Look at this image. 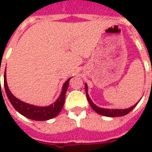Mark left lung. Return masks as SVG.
Wrapping results in <instances>:
<instances>
[{"label":"left lung","mask_w":152,"mask_h":152,"mask_svg":"<svg viewBox=\"0 0 152 152\" xmlns=\"http://www.w3.org/2000/svg\"><path fill=\"white\" fill-rule=\"evenodd\" d=\"M85 91H86V95H87V98H88V102L90 104V106H91V108L94 110L97 113L100 114V115L102 116H106V117H111V118H114V117H121V116H125L126 114L129 113L130 111L132 110L133 109L136 107L138 102L135 104L134 106H131L129 108L127 109H104L101 108V107H99L98 106H96L92 101L91 99V98L89 97V95H88V85L87 83H85Z\"/></svg>","instance_id":"8db88e82"}]
</instances>
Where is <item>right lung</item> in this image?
I'll return each mask as SVG.
<instances>
[{
	"mask_svg": "<svg viewBox=\"0 0 152 152\" xmlns=\"http://www.w3.org/2000/svg\"><path fill=\"white\" fill-rule=\"evenodd\" d=\"M70 79L71 78H69L63 84L61 93L58 99L55 101V102L48 106H34L31 104L26 103L24 102H22L21 100L18 99L17 98H15L8 88L7 81H6L5 72H4V89H5V92L8 96V99H9L13 107L20 114H22L26 118L31 119V120L46 121L55 118L62 110V107L64 104L65 94H66L67 89L69 88Z\"/></svg>",
	"mask_w": 152,
	"mask_h": 152,
	"instance_id": "right-lung-1",
	"label": "right lung"
}]
</instances>
